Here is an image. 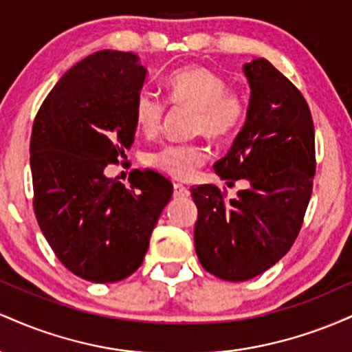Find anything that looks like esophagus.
<instances>
[{
  "instance_id": "1",
  "label": "esophagus",
  "mask_w": 352,
  "mask_h": 352,
  "mask_svg": "<svg viewBox=\"0 0 352 352\" xmlns=\"http://www.w3.org/2000/svg\"><path fill=\"white\" fill-rule=\"evenodd\" d=\"M188 195H190V190L187 187H184L182 184L173 185V197H175V199H187Z\"/></svg>"
}]
</instances>
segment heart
Returning <instances> with one entry per match:
<instances>
[{"label":"heart","mask_w":352,"mask_h":352,"mask_svg":"<svg viewBox=\"0 0 352 352\" xmlns=\"http://www.w3.org/2000/svg\"><path fill=\"white\" fill-rule=\"evenodd\" d=\"M168 100L175 106L195 109V131L210 139H227L243 124L246 99L227 80L204 66H187L167 79ZM165 114L164 100L151 91L139 92L134 104V120L145 135L159 132ZM208 153L200 144H168L147 155V162L173 179L187 180L207 162Z\"/></svg>","instance_id":"1"}]
</instances>
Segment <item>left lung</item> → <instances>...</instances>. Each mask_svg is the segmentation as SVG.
Here are the masks:
<instances>
[{
    "label": "left lung",
    "mask_w": 352,
    "mask_h": 352,
    "mask_svg": "<svg viewBox=\"0 0 352 352\" xmlns=\"http://www.w3.org/2000/svg\"><path fill=\"white\" fill-rule=\"evenodd\" d=\"M250 102L241 131L213 165L227 184L245 180L227 200L215 185L190 188L199 210L195 252L208 273L246 281L289 252L308 208L314 127L301 92L265 58L243 66Z\"/></svg>",
    "instance_id": "obj_1"
}]
</instances>
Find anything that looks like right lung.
I'll list each match as a JSON object with an SVG mask.
<instances>
[{
    "label": "right lung",
    "instance_id": "obj_1",
    "mask_svg": "<svg viewBox=\"0 0 352 352\" xmlns=\"http://www.w3.org/2000/svg\"><path fill=\"white\" fill-rule=\"evenodd\" d=\"M147 69L134 52L99 51L72 66L39 109L31 135L34 213L69 272L116 283L142 265L173 185L137 170L106 177L134 142V104Z\"/></svg>",
    "mask_w": 352,
    "mask_h": 352
}]
</instances>
